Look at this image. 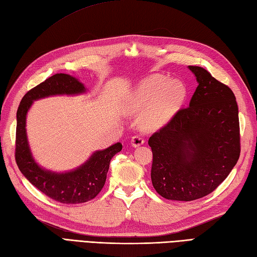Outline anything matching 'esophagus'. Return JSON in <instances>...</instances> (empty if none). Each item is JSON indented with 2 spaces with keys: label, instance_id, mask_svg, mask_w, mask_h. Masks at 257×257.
Masks as SVG:
<instances>
[{
  "label": "esophagus",
  "instance_id": "obj_1",
  "mask_svg": "<svg viewBox=\"0 0 257 257\" xmlns=\"http://www.w3.org/2000/svg\"><path fill=\"white\" fill-rule=\"evenodd\" d=\"M143 143H145V139H143L141 136H134L133 138H131V146L134 148L140 147L143 145Z\"/></svg>",
  "mask_w": 257,
  "mask_h": 257
}]
</instances>
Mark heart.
<instances>
[{
	"mask_svg": "<svg viewBox=\"0 0 257 257\" xmlns=\"http://www.w3.org/2000/svg\"><path fill=\"white\" fill-rule=\"evenodd\" d=\"M186 98V86L180 80H169L163 75H152L141 81L128 99L131 111L142 110V127L158 130L168 124Z\"/></svg>",
	"mask_w": 257,
	"mask_h": 257,
	"instance_id": "1",
	"label": "heart"
}]
</instances>
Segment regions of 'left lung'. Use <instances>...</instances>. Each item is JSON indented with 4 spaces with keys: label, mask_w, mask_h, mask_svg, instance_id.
I'll return each mask as SVG.
<instances>
[{
    "label": "left lung",
    "mask_w": 257,
    "mask_h": 257,
    "mask_svg": "<svg viewBox=\"0 0 257 257\" xmlns=\"http://www.w3.org/2000/svg\"><path fill=\"white\" fill-rule=\"evenodd\" d=\"M198 83L187 108L152 135L151 180L158 194L190 201L212 193L240 157L235 96L207 70L189 65Z\"/></svg>",
    "instance_id": "obj_1"
}]
</instances>
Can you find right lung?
I'll return each mask as SVG.
<instances>
[{"label":"right lung","mask_w":257,"mask_h":257,"mask_svg":"<svg viewBox=\"0 0 257 257\" xmlns=\"http://www.w3.org/2000/svg\"><path fill=\"white\" fill-rule=\"evenodd\" d=\"M86 92V87L79 79L70 74L57 73L27 92L16 114L17 166L36 188L62 204H82L95 198L104 187L110 160L121 151L122 145L117 142L104 150L93 152L84 163L73 170L53 172L40 166L33 157L26 133V117L35 100L57 95L74 96Z\"/></svg>","instance_id":"1"}]
</instances>
